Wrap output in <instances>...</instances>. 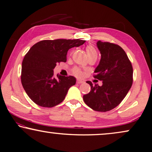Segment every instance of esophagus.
Listing matches in <instances>:
<instances>
[{
    "label": "esophagus",
    "mask_w": 152,
    "mask_h": 152,
    "mask_svg": "<svg viewBox=\"0 0 152 152\" xmlns=\"http://www.w3.org/2000/svg\"><path fill=\"white\" fill-rule=\"evenodd\" d=\"M83 82H84L83 81L80 80V79H77V84H81V83H83Z\"/></svg>",
    "instance_id": "1"
}]
</instances>
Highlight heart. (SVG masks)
Segmentation results:
<instances>
[{"label":"heart","instance_id":"b5f03b06","mask_svg":"<svg viewBox=\"0 0 152 152\" xmlns=\"http://www.w3.org/2000/svg\"><path fill=\"white\" fill-rule=\"evenodd\" d=\"M86 52H87V57L90 55H97V51L95 49V48L91 46V45H88L86 47ZM73 73H74L75 75L77 76V77H80L82 75V71H81V69L79 68H74L73 70Z\"/></svg>","mask_w":152,"mask_h":152}]
</instances>
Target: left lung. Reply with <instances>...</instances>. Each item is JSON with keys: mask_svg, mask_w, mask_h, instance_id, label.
I'll use <instances>...</instances> for the list:
<instances>
[{"mask_svg": "<svg viewBox=\"0 0 152 152\" xmlns=\"http://www.w3.org/2000/svg\"><path fill=\"white\" fill-rule=\"evenodd\" d=\"M101 60L95 69V79L102 81V86L87 83L91 91L83 95V101L92 110L101 112L116 107L129 91L133 83V67L126 52L118 45L97 42Z\"/></svg>", "mask_w": 152, "mask_h": 152, "instance_id": "1", "label": "left lung"}]
</instances>
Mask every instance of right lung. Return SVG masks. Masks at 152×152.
<instances>
[{"label":"right lung","instance_id":"1","mask_svg":"<svg viewBox=\"0 0 152 152\" xmlns=\"http://www.w3.org/2000/svg\"><path fill=\"white\" fill-rule=\"evenodd\" d=\"M81 39H55L39 41L25 55L22 63L21 83L26 94L37 105L53 107L65 98L76 83L73 76L54 77L58 63L66 62L69 49L85 43Z\"/></svg>","mask_w":152,"mask_h":152}]
</instances>
